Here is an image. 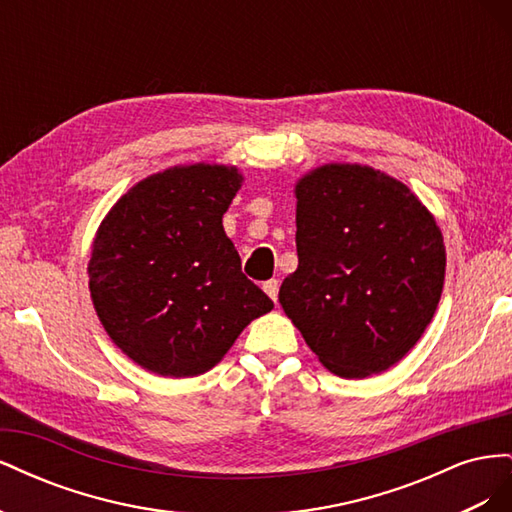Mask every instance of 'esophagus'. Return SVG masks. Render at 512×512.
<instances>
[{"instance_id":"34e87169","label":"esophagus","mask_w":512,"mask_h":512,"mask_svg":"<svg viewBox=\"0 0 512 512\" xmlns=\"http://www.w3.org/2000/svg\"><path fill=\"white\" fill-rule=\"evenodd\" d=\"M262 288H265V292L271 297V301H277V292H280V282L277 280H269L262 284Z\"/></svg>"}]
</instances>
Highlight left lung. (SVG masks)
<instances>
[{"label": "left lung", "instance_id": "left-lung-1", "mask_svg": "<svg viewBox=\"0 0 512 512\" xmlns=\"http://www.w3.org/2000/svg\"><path fill=\"white\" fill-rule=\"evenodd\" d=\"M294 194L299 267L280 288L284 312L333 374H380L436 314L442 232L408 185L371 166L324 164Z\"/></svg>", "mask_w": 512, "mask_h": 512}]
</instances>
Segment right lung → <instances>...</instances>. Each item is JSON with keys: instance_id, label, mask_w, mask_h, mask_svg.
Segmentation results:
<instances>
[{"instance_id": "obj_1", "label": "right lung", "mask_w": 512, "mask_h": 512, "mask_svg": "<svg viewBox=\"0 0 512 512\" xmlns=\"http://www.w3.org/2000/svg\"><path fill=\"white\" fill-rule=\"evenodd\" d=\"M235 166H175L138 181L102 220L89 290L104 331L153 374H205L273 301L241 271L222 218Z\"/></svg>"}]
</instances>
